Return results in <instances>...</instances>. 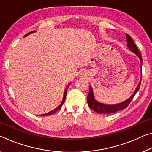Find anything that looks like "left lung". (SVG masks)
Wrapping results in <instances>:
<instances>
[{
	"label": "left lung",
	"instance_id": "obj_1",
	"mask_svg": "<svg viewBox=\"0 0 152 152\" xmlns=\"http://www.w3.org/2000/svg\"><path fill=\"white\" fill-rule=\"evenodd\" d=\"M126 42H127V47H128V48L131 51L134 53L138 56L141 61V66H142L141 55L140 52L139 51V49H137L136 45L134 44L133 40H132V38L130 37L128 34H126ZM141 76H142V73H141ZM141 82V78L140 82H139V85H137L134 92L131 96V97L128 99L120 103H118V104H114V105L104 104V103L98 102L97 101H96L95 99V98H94L93 89L91 88V86H90V87H89V92L87 95V97H86V100H87L88 106L90 107V108H91L93 110L95 111V112L99 113V114H111V113H114V112H118V111L124 110L125 108L127 107V106H128L129 103H131L132 99H133L134 96L135 95V94L137 93V91H139V88H140Z\"/></svg>",
	"mask_w": 152,
	"mask_h": 152
}]
</instances>
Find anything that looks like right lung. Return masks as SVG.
Here are the masks:
<instances>
[{
    "label": "right lung",
    "instance_id": "obj_1",
    "mask_svg": "<svg viewBox=\"0 0 152 152\" xmlns=\"http://www.w3.org/2000/svg\"><path fill=\"white\" fill-rule=\"evenodd\" d=\"M35 31H32V32H29V33H28L27 34H26L25 36H24V37H26V36H28V35H29V34H32V33H33V32H34ZM69 85L67 86V88H66V90H65V91H64V97H63V100H62V102H61V104H60L58 107H57V108H55V110H52V111H50V112H48V113H47V114H41V115H40V116H45V115H52V114H55V112H57V111L58 110H59V109L60 108H61V107L62 106V105H63V104H64V102H65V99H66V94H67V88H68V87H69Z\"/></svg>",
    "mask_w": 152,
    "mask_h": 152
}]
</instances>
